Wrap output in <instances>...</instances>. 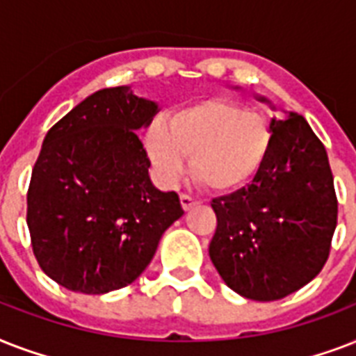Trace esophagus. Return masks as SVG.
I'll use <instances>...</instances> for the list:
<instances>
[{"instance_id":"1","label":"esophagus","mask_w":356,"mask_h":356,"mask_svg":"<svg viewBox=\"0 0 356 356\" xmlns=\"http://www.w3.org/2000/svg\"><path fill=\"white\" fill-rule=\"evenodd\" d=\"M200 205V201L194 200V197H190L186 194H181V207H183V211L188 212L190 209H194V207Z\"/></svg>"}]
</instances>
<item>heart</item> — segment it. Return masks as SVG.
<instances>
[{
  "label": "heart",
  "instance_id": "1",
  "mask_svg": "<svg viewBox=\"0 0 356 356\" xmlns=\"http://www.w3.org/2000/svg\"><path fill=\"white\" fill-rule=\"evenodd\" d=\"M145 153L164 183L188 170L205 188L233 194L248 186L270 156L273 127L262 114L227 99H203L153 122L144 138Z\"/></svg>",
  "mask_w": 356,
  "mask_h": 356
}]
</instances>
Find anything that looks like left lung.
<instances>
[{
	"label": "left lung",
	"instance_id": "8db88e82",
	"mask_svg": "<svg viewBox=\"0 0 356 356\" xmlns=\"http://www.w3.org/2000/svg\"><path fill=\"white\" fill-rule=\"evenodd\" d=\"M270 123L273 145L257 177L211 203L218 218L212 264L231 290L254 301L309 284L329 259L338 218L327 151L307 120L288 113Z\"/></svg>",
	"mask_w": 356,
	"mask_h": 356
}]
</instances>
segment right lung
I'll return each mask as SVG.
<instances>
[{
    "label": "right lung",
    "instance_id": "1",
    "mask_svg": "<svg viewBox=\"0 0 356 356\" xmlns=\"http://www.w3.org/2000/svg\"><path fill=\"white\" fill-rule=\"evenodd\" d=\"M159 103L131 86L94 92L42 142L27 192V227L42 271L81 293L127 286L184 211L149 179L138 138Z\"/></svg>",
    "mask_w": 356,
    "mask_h": 356
}]
</instances>
